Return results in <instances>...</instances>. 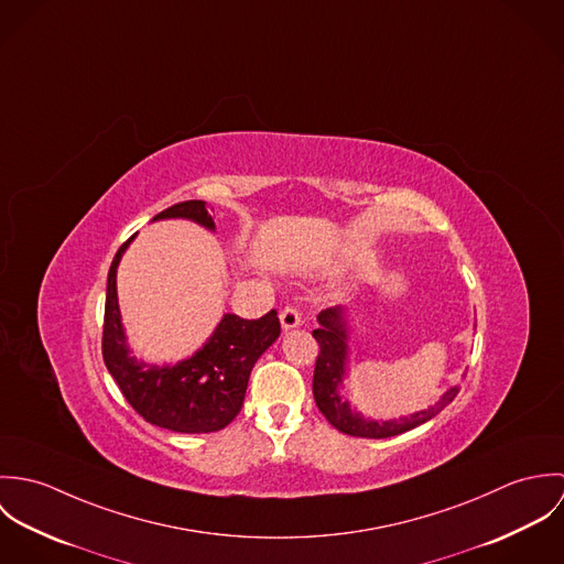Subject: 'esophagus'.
<instances>
[{"instance_id":"1","label":"esophagus","mask_w":564,"mask_h":564,"mask_svg":"<svg viewBox=\"0 0 564 564\" xmlns=\"http://www.w3.org/2000/svg\"><path fill=\"white\" fill-rule=\"evenodd\" d=\"M280 323L284 329H291V327H297L302 323V313L297 306H284L280 311Z\"/></svg>"}]
</instances>
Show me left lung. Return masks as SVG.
<instances>
[{
    "label": "left lung",
    "mask_w": 564,
    "mask_h": 564,
    "mask_svg": "<svg viewBox=\"0 0 564 564\" xmlns=\"http://www.w3.org/2000/svg\"><path fill=\"white\" fill-rule=\"evenodd\" d=\"M322 327L313 329L315 340L319 343V354H317V362H315V376H313V395L315 402L319 405L323 416L340 432L349 434V436H360V438H389V436H398L403 434L421 423H425L427 419L436 416L447 403L454 402V398L458 395V387L449 389L441 402L423 412L410 414L405 419H393V421H371L365 419L356 412H351L349 403L343 402L338 398L336 387L343 380V365H345V354H347V329H345V317L340 308H327L319 315Z\"/></svg>",
    "instance_id": "obj_1"
}]
</instances>
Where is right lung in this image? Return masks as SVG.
Segmentation results:
<instances>
[{
	"mask_svg": "<svg viewBox=\"0 0 564 564\" xmlns=\"http://www.w3.org/2000/svg\"><path fill=\"white\" fill-rule=\"evenodd\" d=\"M184 217L215 228L202 199L177 202L154 219ZM134 237L119 247L108 271L101 354L128 403L152 425L182 434L224 430L241 412L249 373L262 351L280 336V319L269 311L260 319L226 315L213 338L188 360L173 367L139 365L126 347L117 304V264Z\"/></svg>",
	"mask_w": 564,
	"mask_h": 564,
	"instance_id": "1",
	"label": "right lung"
}]
</instances>
